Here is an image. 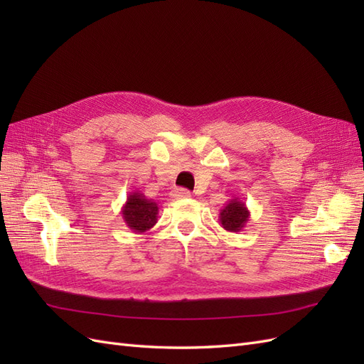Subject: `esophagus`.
<instances>
[{"label":"esophagus","instance_id":"obj_1","mask_svg":"<svg viewBox=\"0 0 364 364\" xmlns=\"http://www.w3.org/2000/svg\"><path fill=\"white\" fill-rule=\"evenodd\" d=\"M190 196H191V193L188 190H185V188H176L171 193V197H173V199H176V200L186 199V197H190Z\"/></svg>","mask_w":364,"mask_h":364}]
</instances>
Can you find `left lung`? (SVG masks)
Wrapping results in <instances>:
<instances>
[{"label":"left lung","mask_w":364,"mask_h":364,"mask_svg":"<svg viewBox=\"0 0 364 364\" xmlns=\"http://www.w3.org/2000/svg\"><path fill=\"white\" fill-rule=\"evenodd\" d=\"M249 217L250 213L246 203L243 200H240L238 197H234V199H230L222 211H220L218 220L220 225H222V228L226 229L228 232H240L249 222Z\"/></svg>","instance_id":"obj_1"}]
</instances>
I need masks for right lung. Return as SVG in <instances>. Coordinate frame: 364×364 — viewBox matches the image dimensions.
Wrapping results in <instances>:
<instances>
[{"instance_id":"add662e5","label":"right lung","mask_w":364,"mask_h":364,"mask_svg":"<svg viewBox=\"0 0 364 364\" xmlns=\"http://www.w3.org/2000/svg\"><path fill=\"white\" fill-rule=\"evenodd\" d=\"M158 203L153 199H147L141 191L129 193L126 203L121 208V215H123L126 226L135 234L147 232L155 226L158 222Z\"/></svg>"}]
</instances>
